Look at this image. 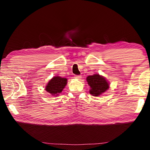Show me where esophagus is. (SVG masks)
<instances>
[{"label": "esophagus", "instance_id": "1", "mask_svg": "<svg viewBox=\"0 0 150 150\" xmlns=\"http://www.w3.org/2000/svg\"><path fill=\"white\" fill-rule=\"evenodd\" d=\"M81 77H81V75H75V78L77 79H81Z\"/></svg>", "mask_w": 150, "mask_h": 150}]
</instances>
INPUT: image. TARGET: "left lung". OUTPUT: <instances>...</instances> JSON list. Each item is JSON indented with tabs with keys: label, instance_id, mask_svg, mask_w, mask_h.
<instances>
[{
	"label": "left lung",
	"instance_id": "left-lung-1",
	"mask_svg": "<svg viewBox=\"0 0 150 150\" xmlns=\"http://www.w3.org/2000/svg\"><path fill=\"white\" fill-rule=\"evenodd\" d=\"M88 85L90 86L89 93L94 96H98L106 92L109 88L108 81L99 74H94L87 77Z\"/></svg>",
	"mask_w": 150,
	"mask_h": 150
}]
</instances>
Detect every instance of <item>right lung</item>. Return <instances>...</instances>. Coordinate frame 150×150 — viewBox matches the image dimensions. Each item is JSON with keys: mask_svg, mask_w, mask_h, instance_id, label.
<instances>
[{"mask_svg": "<svg viewBox=\"0 0 150 150\" xmlns=\"http://www.w3.org/2000/svg\"><path fill=\"white\" fill-rule=\"evenodd\" d=\"M67 83V79L61 77L59 76H55L49 81L45 87L47 93H50L52 96H58L62 93L63 88Z\"/></svg>", "mask_w": 150, "mask_h": 150, "instance_id": "1", "label": "right lung"}]
</instances>
